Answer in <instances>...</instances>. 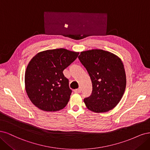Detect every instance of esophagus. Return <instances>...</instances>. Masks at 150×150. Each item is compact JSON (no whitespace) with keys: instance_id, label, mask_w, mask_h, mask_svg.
Returning <instances> with one entry per match:
<instances>
[{"instance_id":"esophagus-1","label":"esophagus","mask_w":150,"mask_h":150,"mask_svg":"<svg viewBox=\"0 0 150 150\" xmlns=\"http://www.w3.org/2000/svg\"><path fill=\"white\" fill-rule=\"evenodd\" d=\"M81 88H78V89H76V90H74V91H75V93H80L81 92Z\"/></svg>"}]
</instances>
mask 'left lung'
Masks as SVG:
<instances>
[{"label": "left lung", "mask_w": 150, "mask_h": 150, "mask_svg": "<svg viewBox=\"0 0 150 150\" xmlns=\"http://www.w3.org/2000/svg\"><path fill=\"white\" fill-rule=\"evenodd\" d=\"M79 59L92 83L91 95L84 98L86 108L95 113L107 112L114 108L126 88V74L122 60L101 49L81 52Z\"/></svg>", "instance_id": "left-lung-1"}]
</instances>
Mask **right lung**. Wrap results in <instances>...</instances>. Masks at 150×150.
<instances>
[{"instance_id":"add662e5","label":"right lung","mask_w":150,"mask_h":150,"mask_svg":"<svg viewBox=\"0 0 150 150\" xmlns=\"http://www.w3.org/2000/svg\"><path fill=\"white\" fill-rule=\"evenodd\" d=\"M79 54L65 49H57L40 52L32 58L25 70V87L35 107L52 112L65 107L71 90L63 71Z\"/></svg>"}]
</instances>
